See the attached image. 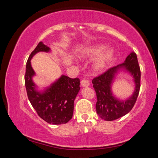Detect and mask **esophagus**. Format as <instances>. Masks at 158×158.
I'll return each mask as SVG.
<instances>
[{
	"mask_svg": "<svg viewBox=\"0 0 158 158\" xmlns=\"http://www.w3.org/2000/svg\"><path fill=\"white\" fill-rule=\"evenodd\" d=\"M81 85L82 87H87L89 86L90 85V82L89 80H86V79H82L81 81Z\"/></svg>",
	"mask_w": 158,
	"mask_h": 158,
	"instance_id": "1",
	"label": "esophagus"
}]
</instances>
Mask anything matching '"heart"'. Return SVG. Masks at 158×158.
Listing matches in <instances>:
<instances>
[{
    "label": "heart",
    "instance_id": "heart-1",
    "mask_svg": "<svg viewBox=\"0 0 158 158\" xmlns=\"http://www.w3.org/2000/svg\"><path fill=\"white\" fill-rule=\"evenodd\" d=\"M106 48V45L99 44L97 45L87 47L81 52L82 57H92L102 52ZM114 50L111 48L106 49L96 58L94 63V68L97 70H100L106 66V64L113 58L114 56Z\"/></svg>",
    "mask_w": 158,
    "mask_h": 158
}]
</instances>
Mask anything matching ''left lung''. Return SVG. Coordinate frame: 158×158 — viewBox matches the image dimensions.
<instances>
[{
	"label": "left lung",
	"mask_w": 158,
	"mask_h": 158,
	"mask_svg": "<svg viewBox=\"0 0 158 158\" xmlns=\"http://www.w3.org/2000/svg\"><path fill=\"white\" fill-rule=\"evenodd\" d=\"M125 70L133 76L135 84V91L131 97L123 101L116 98L111 91V85L115 74ZM141 71L137 54L135 52L127 56L123 63L109 68L101 75L95 77L92 83L97 95L96 111L101 118L114 121L126 115L133 108L140 89Z\"/></svg>",
	"instance_id": "left-lung-1"
}]
</instances>
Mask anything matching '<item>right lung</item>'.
Wrapping results in <instances>:
<instances>
[{
	"label": "right lung",
	"instance_id": "add662e5",
	"mask_svg": "<svg viewBox=\"0 0 158 158\" xmlns=\"http://www.w3.org/2000/svg\"><path fill=\"white\" fill-rule=\"evenodd\" d=\"M40 52H49L50 48L42 42H39L26 63L25 85L28 100L44 121L53 125L67 123L73 117L74 102L80 90V80L62 75L43 91L37 90L33 81L35 73L32 68L31 60Z\"/></svg>",
	"mask_w": 158,
	"mask_h": 158
}]
</instances>
